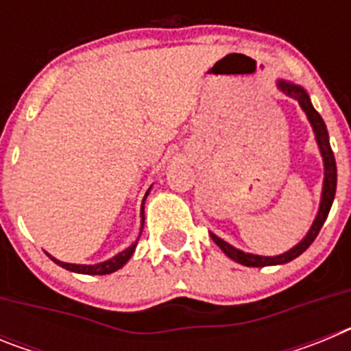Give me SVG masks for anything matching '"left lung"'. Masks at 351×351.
<instances>
[{
	"mask_svg": "<svg viewBox=\"0 0 351 351\" xmlns=\"http://www.w3.org/2000/svg\"><path fill=\"white\" fill-rule=\"evenodd\" d=\"M278 88L281 91L287 93L288 96L291 98H295L297 101L300 104L302 110L306 112V116L309 117L311 121L313 130H315L316 141H318V145H320L322 156H324V163H325V181H324V193H322V204H320V210H318V216H316L315 223H313L311 230L308 232V235L304 237V241H300L295 247H291L290 251L283 253L280 256H258V255H250V253H243V251L235 250L232 247L230 244H226L225 241H221L219 237H216L214 234H210L213 241L225 251L226 256H230L234 262H239L241 265H247V267H265V265H278V263H287L290 260L297 258L300 253L308 250L311 246V243L316 239L320 228L324 226L325 219L328 216V210L332 207L334 202V195H336V182H337V169H336V158H334L332 147H330V142H328V133H327V126H325L324 119L322 116L315 110V107L309 101L308 93L304 91L302 88H297V86H291V84L283 82L280 80L278 82Z\"/></svg>",
	"mask_w": 351,
	"mask_h": 351,
	"instance_id": "8db88e82",
	"label": "left lung"
}]
</instances>
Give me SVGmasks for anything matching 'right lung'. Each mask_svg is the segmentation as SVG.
Returning a JSON list of instances; mask_svg holds the SVG:
<instances>
[{
	"mask_svg": "<svg viewBox=\"0 0 351 351\" xmlns=\"http://www.w3.org/2000/svg\"><path fill=\"white\" fill-rule=\"evenodd\" d=\"M149 193V191H147ZM147 193H145V197H147ZM144 197V198H145ZM144 204V202H142ZM142 214H144V207H142ZM135 246L137 244H133L132 247H128V250H125L123 253H119V255H116L114 258L107 260V262H101V263H96V265H77V263H64V262H60V260L52 258V262H56L58 265H61L63 269H66V271H71V272H80V274H110V272L117 271V269H121L123 265H125L126 262L130 260V256L133 255V251H135Z\"/></svg>",
	"mask_w": 351,
	"mask_h": 351,
	"instance_id": "right-lung-1",
	"label": "right lung"
}]
</instances>
